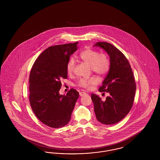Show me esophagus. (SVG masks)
Masks as SVG:
<instances>
[{
    "instance_id": "34e87169",
    "label": "esophagus",
    "mask_w": 160,
    "mask_h": 160,
    "mask_svg": "<svg viewBox=\"0 0 160 160\" xmlns=\"http://www.w3.org/2000/svg\"><path fill=\"white\" fill-rule=\"evenodd\" d=\"M79 94H80V97H83L84 95H87V93H86V92H80L79 93Z\"/></svg>"
}]
</instances>
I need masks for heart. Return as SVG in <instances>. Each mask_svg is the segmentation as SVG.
I'll list each match as a JSON object with an SVG mask.
<instances>
[{"mask_svg": "<svg viewBox=\"0 0 160 160\" xmlns=\"http://www.w3.org/2000/svg\"><path fill=\"white\" fill-rule=\"evenodd\" d=\"M79 58L91 67L92 71L99 76H103L108 72L110 68V60L106 54L99 53L91 48H86L79 54ZM75 62L71 58L69 60L67 65V71L68 74H71L74 71ZM98 83L95 77L89 79H80L78 85L84 88H89L91 86Z\"/></svg>", "mask_w": 160, "mask_h": 160, "instance_id": "1", "label": "heart"}]
</instances>
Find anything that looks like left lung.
Masks as SVG:
<instances>
[{
    "mask_svg": "<svg viewBox=\"0 0 160 160\" xmlns=\"http://www.w3.org/2000/svg\"><path fill=\"white\" fill-rule=\"evenodd\" d=\"M93 47L102 48L110 58L108 72L99 89L109 95L103 101L92 93L94 112L99 122L113 125L123 119L132 106L136 90L133 72L125 55L116 47L106 42H98Z\"/></svg>",
    "mask_w": 160,
    "mask_h": 160,
    "instance_id": "8db88e82",
    "label": "left lung"
}]
</instances>
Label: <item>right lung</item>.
<instances>
[{
	"mask_svg": "<svg viewBox=\"0 0 160 160\" xmlns=\"http://www.w3.org/2000/svg\"><path fill=\"white\" fill-rule=\"evenodd\" d=\"M78 42L51 46L41 54L31 69L29 101L38 119L54 128L68 123L78 92L71 89L66 95H60L61 80L67 78V63L77 49Z\"/></svg>",
	"mask_w": 160,
	"mask_h": 160,
	"instance_id": "add662e5",
	"label": "right lung"
}]
</instances>
